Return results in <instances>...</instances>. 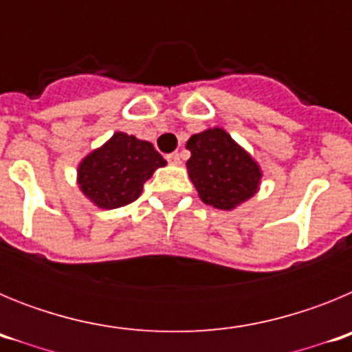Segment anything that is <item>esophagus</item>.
Masks as SVG:
<instances>
[{"label":"esophagus","mask_w":352,"mask_h":352,"mask_svg":"<svg viewBox=\"0 0 352 352\" xmlns=\"http://www.w3.org/2000/svg\"><path fill=\"white\" fill-rule=\"evenodd\" d=\"M167 162H169L170 166H179V164H182V160H179V155L178 153L167 155Z\"/></svg>","instance_id":"obj_1"}]
</instances>
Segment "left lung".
Listing matches in <instances>:
<instances>
[{"instance_id":"obj_1","label":"left lung","mask_w":352,"mask_h":352,"mask_svg":"<svg viewBox=\"0 0 352 352\" xmlns=\"http://www.w3.org/2000/svg\"><path fill=\"white\" fill-rule=\"evenodd\" d=\"M186 170L204 204L231 211L257 194L263 170L247 149L213 126L186 141Z\"/></svg>"}]
</instances>
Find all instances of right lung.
Returning <instances> with one entry per match:
<instances>
[{
	"mask_svg": "<svg viewBox=\"0 0 352 352\" xmlns=\"http://www.w3.org/2000/svg\"><path fill=\"white\" fill-rule=\"evenodd\" d=\"M166 164L151 142L116 132L80 160L77 185L96 208L116 210L133 203L142 185Z\"/></svg>",
	"mask_w": 352,
	"mask_h": 352,
	"instance_id": "obj_1",
	"label": "right lung"
}]
</instances>
